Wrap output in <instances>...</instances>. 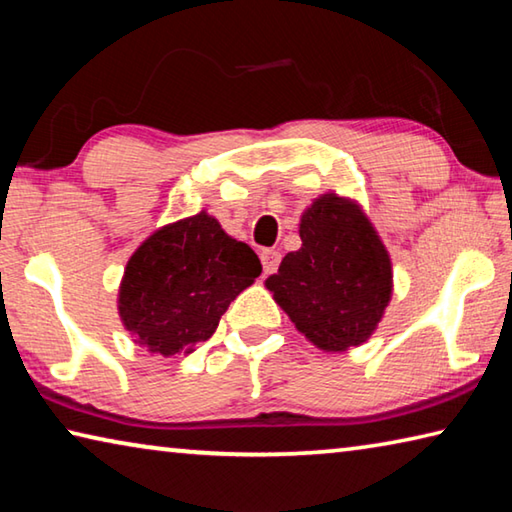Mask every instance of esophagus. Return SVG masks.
<instances>
[{
	"mask_svg": "<svg viewBox=\"0 0 512 512\" xmlns=\"http://www.w3.org/2000/svg\"><path fill=\"white\" fill-rule=\"evenodd\" d=\"M259 259H262V266H264V273L266 275L275 273L277 266H280V253H277V250L266 248V250H262V255H259Z\"/></svg>",
	"mask_w": 512,
	"mask_h": 512,
	"instance_id": "1",
	"label": "esophagus"
}]
</instances>
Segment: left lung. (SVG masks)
I'll return each instance as SVG.
<instances>
[{"mask_svg": "<svg viewBox=\"0 0 512 512\" xmlns=\"http://www.w3.org/2000/svg\"><path fill=\"white\" fill-rule=\"evenodd\" d=\"M302 246L266 280L277 305L327 352L361 345L391 300V259L354 205L325 194L300 219Z\"/></svg>", "mask_w": 512, "mask_h": 512, "instance_id": "left-lung-1", "label": "left lung"}]
</instances>
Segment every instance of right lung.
I'll return each mask as SVG.
<instances>
[{"label": "right lung", "instance_id": "1", "mask_svg": "<svg viewBox=\"0 0 512 512\" xmlns=\"http://www.w3.org/2000/svg\"><path fill=\"white\" fill-rule=\"evenodd\" d=\"M259 273L255 250L201 212L164 225L135 250L121 280L119 316L151 352H192Z\"/></svg>", "mask_w": 512, "mask_h": 512}]
</instances>
